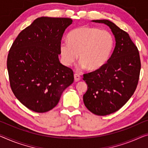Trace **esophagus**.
Returning a JSON list of instances; mask_svg holds the SVG:
<instances>
[{"label":"esophagus","instance_id":"esophagus-1","mask_svg":"<svg viewBox=\"0 0 148 148\" xmlns=\"http://www.w3.org/2000/svg\"><path fill=\"white\" fill-rule=\"evenodd\" d=\"M74 79H75V81L76 82L79 81L81 80V77L79 75L75 73V74H74Z\"/></svg>","mask_w":148,"mask_h":148}]
</instances>
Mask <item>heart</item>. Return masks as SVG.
<instances>
[{
	"label": "heart",
	"mask_w": 148,
	"mask_h": 148,
	"mask_svg": "<svg viewBox=\"0 0 148 148\" xmlns=\"http://www.w3.org/2000/svg\"><path fill=\"white\" fill-rule=\"evenodd\" d=\"M68 42L60 44L61 61L70 66L77 60L81 69L87 67L95 71L108 60L114 47V38L110 32L90 26H81L69 34Z\"/></svg>",
	"instance_id": "heart-1"
}]
</instances>
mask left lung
Wrapping results in <instances>:
<instances>
[{
	"instance_id": "1",
	"label": "left lung",
	"mask_w": 148,
	"mask_h": 148,
	"mask_svg": "<svg viewBox=\"0 0 148 148\" xmlns=\"http://www.w3.org/2000/svg\"><path fill=\"white\" fill-rule=\"evenodd\" d=\"M91 22L106 24L115 38L114 49L107 63L83 75L87 85L83 97L85 106L95 114L106 116L119 110L133 95L139 80L140 59L128 33L110 20Z\"/></svg>"
}]
</instances>
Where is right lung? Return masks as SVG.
Returning a JSON list of instances; mask_svg holds the SVG:
<instances>
[{
    "mask_svg": "<svg viewBox=\"0 0 148 148\" xmlns=\"http://www.w3.org/2000/svg\"><path fill=\"white\" fill-rule=\"evenodd\" d=\"M72 23L67 18H38L13 42L7 58L10 87L29 110L40 113L51 110L73 83L71 69L59 60L61 39Z\"/></svg>",
    "mask_w": 148,
    "mask_h": 148,
    "instance_id": "right-lung-1",
    "label": "right lung"
}]
</instances>
